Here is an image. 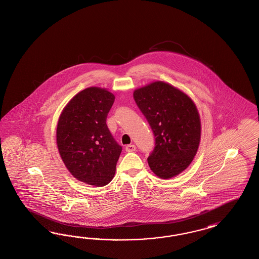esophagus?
<instances>
[{"instance_id": "1", "label": "esophagus", "mask_w": 259, "mask_h": 259, "mask_svg": "<svg viewBox=\"0 0 259 259\" xmlns=\"http://www.w3.org/2000/svg\"><path fill=\"white\" fill-rule=\"evenodd\" d=\"M126 152H134L136 151V146L134 144H129L125 147Z\"/></svg>"}]
</instances>
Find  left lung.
I'll list each match as a JSON object with an SVG mask.
<instances>
[{"instance_id": "8db88e82", "label": "left lung", "mask_w": 259, "mask_h": 259, "mask_svg": "<svg viewBox=\"0 0 259 259\" xmlns=\"http://www.w3.org/2000/svg\"><path fill=\"white\" fill-rule=\"evenodd\" d=\"M134 100L155 137L147 158L153 172L171 179L185 170L200 141V118L195 103L181 90L162 81L137 89Z\"/></svg>"}]
</instances>
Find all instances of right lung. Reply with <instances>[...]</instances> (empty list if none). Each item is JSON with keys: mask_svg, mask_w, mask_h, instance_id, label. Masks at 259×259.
Wrapping results in <instances>:
<instances>
[{"mask_svg": "<svg viewBox=\"0 0 259 259\" xmlns=\"http://www.w3.org/2000/svg\"><path fill=\"white\" fill-rule=\"evenodd\" d=\"M115 102L109 91L89 87L63 109L57 127V145L63 163L78 181L95 186L108 184L122 147L106 124Z\"/></svg>", "mask_w": 259, "mask_h": 259, "instance_id": "1", "label": "right lung"}]
</instances>
